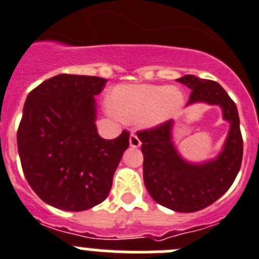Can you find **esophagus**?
I'll use <instances>...</instances> for the list:
<instances>
[{
    "label": "esophagus",
    "mask_w": 259,
    "mask_h": 259,
    "mask_svg": "<svg viewBox=\"0 0 259 259\" xmlns=\"http://www.w3.org/2000/svg\"><path fill=\"white\" fill-rule=\"evenodd\" d=\"M130 145H131L132 148H139V146L141 145L140 139H139L135 134H131V136H130Z\"/></svg>",
    "instance_id": "esophagus-1"
}]
</instances>
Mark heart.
Segmentation results:
<instances>
[{
    "mask_svg": "<svg viewBox=\"0 0 259 259\" xmlns=\"http://www.w3.org/2000/svg\"><path fill=\"white\" fill-rule=\"evenodd\" d=\"M110 102L116 115L125 122L140 120L144 127H157L179 113L184 96L174 87L118 85L111 92Z\"/></svg>",
    "mask_w": 259,
    "mask_h": 259,
    "instance_id": "1",
    "label": "heart"
}]
</instances>
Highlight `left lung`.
Instances as JSON below:
<instances>
[{
	"instance_id": "8db88e82",
	"label": "left lung",
	"mask_w": 259,
	"mask_h": 259,
	"mask_svg": "<svg viewBox=\"0 0 259 259\" xmlns=\"http://www.w3.org/2000/svg\"><path fill=\"white\" fill-rule=\"evenodd\" d=\"M178 81L191 89L187 106L196 102L219 105L230 131L215 159L191 163L172 143L174 120L137 132L143 143L144 183L153 200L174 211L202 210L222 197L236 179L242 161V137L237 107L217 81L185 75Z\"/></svg>"
}]
</instances>
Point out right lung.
Listing matches in <instances>:
<instances>
[{"instance_id":"obj_1","label":"right lung","mask_w":259,"mask_h":259,"mask_svg":"<svg viewBox=\"0 0 259 259\" xmlns=\"http://www.w3.org/2000/svg\"><path fill=\"white\" fill-rule=\"evenodd\" d=\"M107 80L61 74L27 96L17 141L23 172L44 202L83 211L106 200L130 134L105 140L96 127V98Z\"/></svg>"}]
</instances>
